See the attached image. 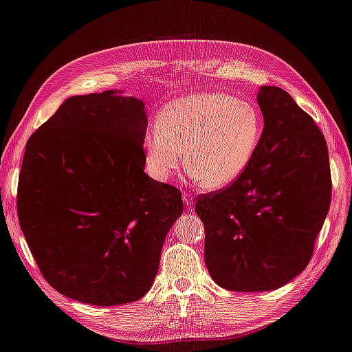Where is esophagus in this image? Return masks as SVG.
Returning <instances> with one entry per match:
<instances>
[{
	"label": "esophagus",
	"mask_w": 352,
	"mask_h": 352,
	"mask_svg": "<svg viewBox=\"0 0 352 352\" xmlns=\"http://www.w3.org/2000/svg\"><path fill=\"white\" fill-rule=\"evenodd\" d=\"M184 202H185V205H187V207H191V205H193V196H191L190 193H184Z\"/></svg>",
	"instance_id": "obj_1"
}]
</instances>
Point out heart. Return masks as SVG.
I'll return each mask as SVG.
<instances>
[{
    "label": "heart",
    "mask_w": 352,
    "mask_h": 352,
    "mask_svg": "<svg viewBox=\"0 0 352 352\" xmlns=\"http://www.w3.org/2000/svg\"><path fill=\"white\" fill-rule=\"evenodd\" d=\"M262 118L253 102L221 91H201L168 102L144 138L150 175L167 181L187 168L204 188L233 184L253 159ZM188 151L185 152L184 148Z\"/></svg>",
    "instance_id": "b5f03b06"
}]
</instances>
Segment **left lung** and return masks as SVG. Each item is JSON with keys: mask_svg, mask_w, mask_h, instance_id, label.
I'll use <instances>...</instances> for the list:
<instances>
[{"mask_svg": "<svg viewBox=\"0 0 352 352\" xmlns=\"http://www.w3.org/2000/svg\"><path fill=\"white\" fill-rule=\"evenodd\" d=\"M257 102L265 125L247 170L195 205L208 273L239 293L280 288L307 268L333 188L314 119L280 87L263 85Z\"/></svg>", "mask_w": 352, "mask_h": 352, "instance_id": "left-lung-1", "label": "left lung"}]
</instances>
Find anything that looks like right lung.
Returning a JSON list of instances; mask_svg holds the SVG:
<instances>
[{"label": "right lung", "mask_w": 352, "mask_h": 352, "mask_svg": "<svg viewBox=\"0 0 352 352\" xmlns=\"http://www.w3.org/2000/svg\"><path fill=\"white\" fill-rule=\"evenodd\" d=\"M147 122L141 99L72 96L25 145L19 225L44 279L70 299L113 307L153 285L184 202L145 175Z\"/></svg>", "instance_id": "1"}]
</instances>
